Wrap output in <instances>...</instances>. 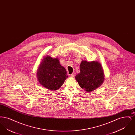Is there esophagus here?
<instances>
[{
	"label": "esophagus",
	"instance_id": "esophagus-1",
	"mask_svg": "<svg viewBox=\"0 0 135 135\" xmlns=\"http://www.w3.org/2000/svg\"><path fill=\"white\" fill-rule=\"evenodd\" d=\"M75 74H76V73H75V71H74V72L71 74L70 76L71 77H74V76L75 75Z\"/></svg>",
	"mask_w": 135,
	"mask_h": 135
}]
</instances>
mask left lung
I'll use <instances>...</instances> for the list:
<instances>
[{"label":"left lung","mask_w":135,"mask_h":135,"mask_svg":"<svg viewBox=\"0 0 135 135\" xmlns=\"http://www.w3.org/2000/svg\"><path fill=\"white\" fill-rule=\"evenodd\" d=\"M80 73L75 76L79 86L87 92L99 88L104 80L103 68L98 62L83 61L80 65Z\"/></svg>","instance_id":"left-lung-1"}]
</instances>
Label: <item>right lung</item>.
Wrapping results in <instances>:
<instances>
[{"mask_svg": "<svg viewBox=\"0 0 135 135\" xmlns=\"http://www.w3.org/2000/svg\"><path fill=\"white\" fill-rule=\"evenodd\" d=\"M37 76L42 86L51 90H58L68 77L65 68L60 64L58 58H52L49 56L42 60Z\"/></svg>", "mask_w": 135, "mask_h": 135, "instance_id": "1", "label": "right lung"}]
</instances>
